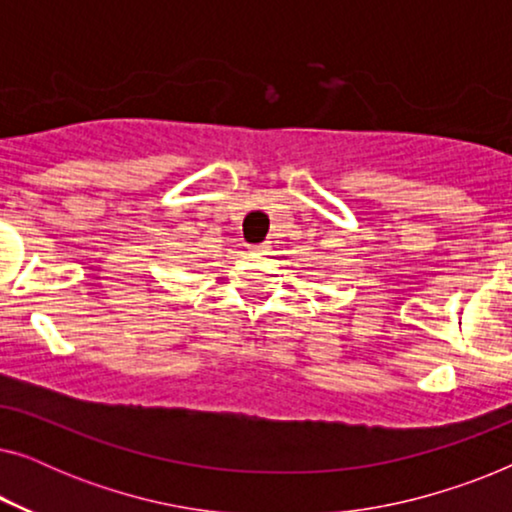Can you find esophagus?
Segmentation results:
<instances>
[{
    "instance_id": "34e87169",
    "label": "esophagus",
    "mask_w": 512,
    "mask_h": 512,
    "mask_svg": "<svg viewBox=\"0 0 512 512\" xmlns=\"http://www.w3.org/2000/svg\"><path fill=\"white\" fill-rule=\"evenodd\" d=\"M251 251H254L256 256H268L270 251H272V244L270 242H261V244H251L249 247Z\"/></svg>"
}]
</instances>
